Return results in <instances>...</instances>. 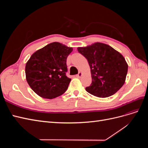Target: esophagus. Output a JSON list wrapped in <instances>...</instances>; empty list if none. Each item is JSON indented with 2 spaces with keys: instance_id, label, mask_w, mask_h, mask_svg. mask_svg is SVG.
<instances>
[{
  "instance_id": "34e87169",
  "label": "esophagus",
  "mask_w": 148,
  "mask_h": 148,
  "mask_svg": "<svg viewBox=\"0 0 148 148\" xmlns=\"http://www.w3.org/2000/svg\"><path fill=\"white\" fill-rule=\"evenodd\" d=\"M82 72H79L78 74L77 75V77L78 78H80L82 77Z\"/></svg>"
}]
</instances>
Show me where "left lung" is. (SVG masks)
Instances as JSON below:
<instances>
[{
	"instance_id": "1",
	"label": "left lung",
	"mask_w": 148,
	"mask_h": 148,
	"mask_svg": "<svg viewBox=\"0 0 148 148\" xmlns=\"http://www.w3.org/2000/svg\"><path fill=\"white\" fill-rule=\"evenodd\" d=\"M77 49L86 57L90 66L92 83L86 88L87 92L104 98L114 95L122 87L126 79L128 64L119 52L98 42Z\"/></svg>"
}]
</instances>
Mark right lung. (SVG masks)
<instances>
[{"label":"right lung","mask_w":148,"mask_h":148,"mask_svg":"<svg viewBox=\"0 0 148 148\" xmlns=\"http://www.w3.org/2000/svg\"><path fill=\"white\" fill-rule=\"evenodd\" d=\"M73 48L53 42L34 52L25 66L29 86L40 97L53 99L68 88L71 79L66 76V58Z\"/></svg>","instance_id":"1"}]
</instances>
